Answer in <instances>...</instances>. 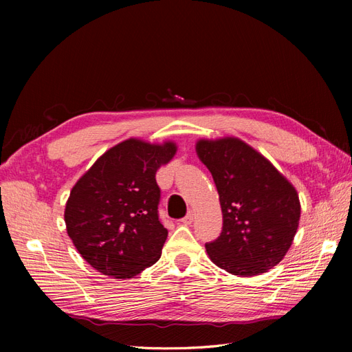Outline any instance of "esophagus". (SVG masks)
Segmentation results:
<instances>
[{"label":"esophagus","mask_w":352,"mask_h":352,"mask_svg":"<svg viewBox=\"0 0 352 352\" xmlns=\"http://www.w3.org/2000/svg\"><path fill=\"white\" fill-rule=\"evenodd\" d=\"M192 221H194V211H189L188 214L182 219V223H184V225H190Z\"/></svg>","instance_id":"34e87169"}]
</instances>
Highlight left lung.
I'll use <instances>...</instances> for the list:
<instances>
[{
    "label": "left lung",
    "mask_w": 352,
    "mask_h": 352,
    "mask_svg": "<svg viewBox=\"0 0 352 352\" xmlns=\"http://www.w3.org/2000/svg\"><path fill=\"white\" fill-rule=\"evenodd\" d=\"M195 150L214 179L223 212L220 236L206 243L210 260L241 278L269 272L283 260L300 225L296 189L239 138L198 140Z\"/></svg>",
    "instance_id": "1"
}]
</instances>
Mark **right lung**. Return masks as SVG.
<instances>
[{
  "instance_id": "right-lung-1",
  "label": "right lung",
  "mask_w": 352,
  "mask_h": 352,
  "mask_svg": "<svg viewBox=\"0 0 352 352\" xmlns=\"http://www.w3.org/2000/svg\"><path fill=\"white\" fill-rule=\"evenodd\" d=\"M173 141L129 138L105 151L70 190L65 221L82 258L114 279H131L162 257L167 229L158 220L157 170L175 157Z\"/></svg>"
}]
</instances>
